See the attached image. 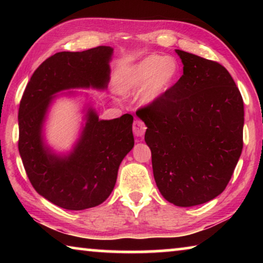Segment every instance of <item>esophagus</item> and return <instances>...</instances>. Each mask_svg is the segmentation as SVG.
<instances>
[{
	"mask_svg": "<svg viewBox=\"0 0 263 263\" xmlns=\"http://www.w3.org/2000/svg\"><path fill=\"white\" fill-rule=\"evenodd\" d=\"M146 131V125L144 122L140 121V119H136L135 123H133V133H135L136 137H142L145 135Z\"/></svg>",
	"mask_w": 263,
	"mask_h": 263,
	"instance_id": "esophagus-1",
	"label": "esophagus"
}]
</instances>
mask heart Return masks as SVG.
I'll return each instance as SVG.
<instances>
[{
    "mask_svg": "<svg viewBox=\"0 0 263 263\" xmlns=\"http://www.w3.org/2000/svg\"><path fill=\"white\" fill-rule=\"evenodd\" d=\"M181 67L173 57L152 54L133 65L118 79V89L123 94H132L141 89V101L151 104L167 92L179 80Z\"/></svg>",
    "mask_w": 263,
    "mask_h": 263,
    "instance_id": "b5f03b06",
    "label": "heart"
}]
</instances>
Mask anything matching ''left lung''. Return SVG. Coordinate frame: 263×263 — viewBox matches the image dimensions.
I'll use <instances>...</instances> for the list:
<instances>
[{"label":"left lung","mask_w":263,"mask_h":263,"mask_svg":"<svg viewBox=\"0 0 263 263\" xmlns=\"http://www.w3.org/2000/svg\"><path fill=\"white\" fill-rule=\"evenodd\" d=\"M176 53L183 75L137 115L147 126L145 141L160 193L186 208L217 197L232 177L243 145V101L224 66Z\"/></svg>","instance_id":"obj_1"}]
</instances>
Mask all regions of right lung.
I'll return each mask as SVG.
<instances>
[{"instance_id": "add662e5", "label": "right lung", "mask_w": 263, "mask_h": 263, "mask_svg": "<svg viewBox=\"0 0 263 263\" xmlns=\"http://www.w3.org/2000/svg\"><path fill=\"white\" fill-rule=\"evenodd\" d=\"M110 46L59 52L34 70L18 110V149L33 188L66 210L103 203L117 180L119 164L135 145L130 114L100 121L92 109L73 152L58 157L44 145L42 128L53 95L70 88L104 89L110 79Z\"/></svg>"}]
</instances>
